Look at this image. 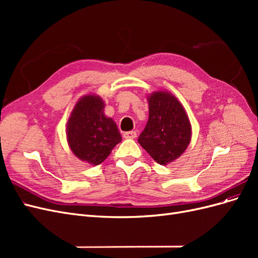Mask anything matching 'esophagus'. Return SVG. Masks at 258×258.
Listing matches in <instances>:
<instances>
[{
	"mask_svg": "<svg viewBox=\"0 0 258 258\" xmlns=\"http://www.w3.org/2000/svg\"><path fill=\"white\" fill-rule=\"evenodd\" d=\"M122 136H123L124 139H136V138H137V132H136V131L123 132Z\"/></svg>",
	"mask_w": 258,
	"mask_h": 258,
	"instance_id": "1",
	"label": "esophagus"
}]
</instances>
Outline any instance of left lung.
Returning a JSON list of instances; mask_svg holds the SVG:
<instances>
[{"mask_svg": "<svg viewBox=\"0 0 258 258\" xmlns=\"http://www.w3.org/2000/svg\"><path fill=\"white\" fill-rule=\"evenodd\" d=\"M150 115L138 142L159 165L181 156L190 143L191 124L181 102L168 91L147 97Z\"/></svg>", "mask_w": 258, "mask_h": 258, "instance_id": "1", "label": "left lung"}]
</instances>
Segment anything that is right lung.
Masks as SVG:
<instances>
[{
    "label": "right lung",
    "mask_w": 258,
    "mask_h": 258,
    "mask_svg": "<svg viewBox=\"0 0 258 258\" xmlns=\"http://www.w3.org/2000/svg\"><path fill=\"white\" fill-rule=\"evenodd\" d=\"M104 101L87 95L75 104L67 123V139L77 158L100 165L121 141L115 121L104 115Z\"/></svg>",
    "instance_id": "add662e5"
}]
</instances>
